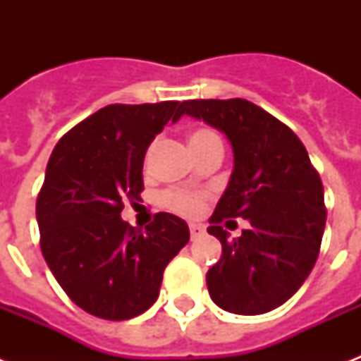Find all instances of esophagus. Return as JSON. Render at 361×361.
Listing matches in <instances>:
<instances>
[{"instance_id":"1","label":"esophagus","mask_w":361,"mask_h":361,"mask_svg":"<svg viewBox=\"0 0 361 361\" xmlns=\"http://www.w3.org/2000/svg\"><path fill=\"white\" fill-rule=\"evenodd\" d=\"M189 232H191V240H197V238H200L204 234V228L200 225L191 223V225H189Z\"/></svg>"}]
</instances>
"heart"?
<instances>
[{
  "label": "heart",
  "instance_id": "heart-1",
  "mask_svg": "<svg viewBox=\"0 0 361 361\" xmlns=\"http://www.w3.org/2000/svg\"><path fill=\"white\" fill-rule=\"evenodd\" d=\"M189 144H191L195 155H198L208 147L221 146V138L215 135L214 130L195 129L189 135ZM149 152H152V147H149ZM149 152H147V155H149ZM204 200H206V192L191 191V189H169L161 197L164 208L172 209L176 214L187 215V217L197 215L202 209Z\"/></svg>",
  "mask_w": 361,
  "mask_h": 361
}]
</instances>
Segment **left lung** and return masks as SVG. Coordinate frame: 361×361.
Returning <instances> with one entry per match:
<instances>
[{
	"label": "left lung",
	"mask_w": 361,
	"mask_h": 361,
	"mask_svg": "<svg viewBox=\"0 0 361 361\" xmlns=\"http://www.w3.org/2000/svg\"><path fill=\"white\" fill-rule=\"evenodd\" d=\"M181 114L223 130L234 149V172L209 217L208 232L223 245L206 275L209 296L236 314L279 307L303 285L320 252L326 225L324 187L294 130L245 99H192ZM231 216L252 226L228 240L220 223Z\"/></svg>",
	"instance_id": "left-lung-1"
}]
</instances>
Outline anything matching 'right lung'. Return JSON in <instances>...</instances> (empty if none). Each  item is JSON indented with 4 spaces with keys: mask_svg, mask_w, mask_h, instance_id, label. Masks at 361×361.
Wrapping results in <instances>:
<instances>
[{
    "mask_svg": "<svg viewBox=\"0 0 361 361\" xmlns=\"http://www.w3.org/2000/svg\"><path fill=\"white\" fill-rule=\"evenodd\" d=\"M180 101L109 104L67 130L48 159L37 197L41 251L65 294L86 313L127 320L152 307L166 264L189 241V226L155 214L146 231L121 221L123 200L144 191L147 146Z\"/></svg>",
    "mask_w": 361,
    "mask_h": 361,
    "instance_id": "1",
    "label": "right lung"
}]
</instances>
